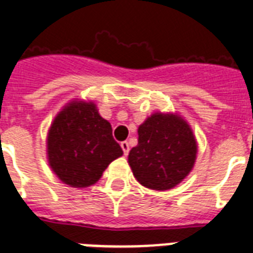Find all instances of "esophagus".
I'll list each match as a JSON object with an SVG mask.
<instances>
[{"mask_svg": "<svg viewBox=\"0 0 253 253\" xmlns=\"http://www.w3.org/2000/svg\"><path fill=\"white\" fill-rule=\"evenodd\" d=\"M121 147H122L123 154H125V155L128 154V151H130V146H128V142H122V143H121Z\"/></svg>", "mask_w": 253, "mask_h": 253, "instance_id": "obj_1", "label": "esophagus"}]
</instances>
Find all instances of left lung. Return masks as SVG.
<instances>
[{"instance_id": "obj_1", "label": "left lung", "mask_w": 253, "mask_h": 253, "mask_svg": "<svg viewBox=\"0 0 253 253\" xmlns=\"http://www.w3.org/2000/svg\"><path fill=\"white\" fill-rule=\"evenodd\" d=\"M138 135L128 164L143 186L168 190L188 176L196 162L197 142L181 117L156 113L139 126Z\"/></svg>"}]
</instances>
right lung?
I'll return each mask as SVG.
<instances>
[{"label": "right lung", "instance_id": "obj_1", "mask_svg": "<svg viewBox=\"0 0 253 253\" xmlns=\"http://www.w3.org/2000/svg\"><path fill=\"white\" fill-rule=\"evenodd\" d=\"M49 167L64 184L86 188L123 151L113 138L110 123L93 102L73 101L56 115L47 138Z\"/></svg>", "mask_w": 253, "mask_h": 253}]
</instances>
